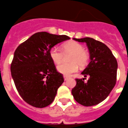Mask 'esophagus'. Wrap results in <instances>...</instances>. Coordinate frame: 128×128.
<instances>
[{
	"mask_svg": "<svg viewBox=\"0 0 128 128\" xmlns=\"http://www.w3.org/2000/svg\"><path fill=\"white\" fill-rule=\"evenodd\" d=\"M64 80H67L68 79V76H64Z\"/></svg>",
	"mask_w": 128,
	"mask_h": 128,
	"instance_id": "1",
	"label": "esophagus"
}]
</instances>
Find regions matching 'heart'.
<instances>
[{
	"mask_svg": "<svg viewBox=\"0 0 128 128\" xmlns=\"http://www.w3.org/2000/svg\"><path fill=\"white\" fill-rule=\"evenodd\" d=\"M61 50L53 47L50 50V56L56 64H60L64 60L65 56H68L70 62L62 63L57 67L58 71L64 76H70L76 72L80 67H84L89 62V54L84 50L83 46L79 43L72 41L65 43L62 46Z\"/></svg>",
	"mask_w": 128,
	"mask_h": 128,
	"instance_id": "1",
	"label": "heart"
}]
</instances>
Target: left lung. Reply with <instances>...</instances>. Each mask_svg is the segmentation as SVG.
<instances>
[{
    "instance_id": "obj_1",
    "label": "left lung",
    "mask_w": 128,
    "mask_h": 128,
    "mask_svg": "<svg viewBox=\"0 0 128 128\" xmlns=\"http://www.w3.org/2000/svg\"><path fill=\"white\" fill-rule=\"evenodd\" d=\"M73 40L86 44L90 62L82 72L89 78L86 82L85 78H76V84L72 89V94L80 105L86 107L97 105L107 98L116 85L118 62L103 43L90 38Z\"/></svg>"
}]
</instances>
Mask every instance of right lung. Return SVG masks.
<instances>
[{
	"label": "right lung",
	"mask_w": 128,
	"mask_h": 128,
	"mask_svg": "<svg viewBox=\"0 0 128 128\" xmlns=\"http://www.w3.org/2000/svg\"><path fill=\"white\" fill-rule=\"evenodd\" d=\"M68 36L38 32L15 50L10 72L18 94L33 107L43 108L53 102L64 77L56 68L50 50Z\"/></svg>",
	"instance_id": "right-lung-1"
}]
</instances>
